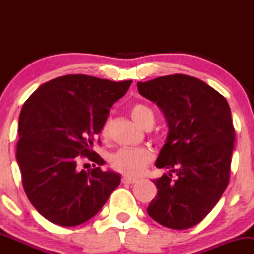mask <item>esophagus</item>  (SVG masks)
Returning a JSON list of instances; mask_svg holds the SVG:
<instances>
[{
	"label": "esophagus",
	"mask_w": 254,
	"mask_h": 254,
	"mask_svg": "<svg viewBox=\"0 0 254 254\" xmlns=\"http://www.w3.org/2000/svg\"><path fill=\"white\" fill-rule=\"evenodd\" d=\"M122 183H123V184H133V183H136V179L124 176L123 178H122Z\"/></svg>",
	"instance_id": "esophagus-1"
}]
</instances>
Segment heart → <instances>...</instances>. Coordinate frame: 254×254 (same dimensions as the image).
Returning a JSON list of instances; mask_svg holds the SVG:
<instances>
[{
    "instance_id": "1",
    "label": "heart",
    "mask_w": 254,
    "mask_h": 254,
    "mask_svg": "<svg viewBox=\"0 0 254 254\" xmlns=\"http://www.w3.org/2000/svg\"><path fill=\"white\" fill-rule=\"evenodd\" d=\"M131 117L141 127L147 124H154V113L149 107L143 104H136L131 109ZM109 132V122L104 124L101 133L107 136ZM153 160L150 150L145 148H123L111 156V166L116 171L121 172L127 177H138L143 174L147 166Z\"/></svg>"
}]
</instances>
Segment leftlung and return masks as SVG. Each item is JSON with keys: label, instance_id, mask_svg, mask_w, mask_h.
<instances>
[{"label": "left lung", "instance_id": "1", "mask_svg": "<svg viewBox=\"0 0 254 254\" xmlns=\"http://www.w3.org/2000/svg\"><path fill=\"white\" fill-rule=\"evenodd\" d=\"M137 88L168 124L155 165L170 172L153 179L157 194L148 215L167 228H191L212 210L229 183L235 141L229 105L204 81L183 74L137 82Z\"/></svg>", "mask_w": 254, "mask_h": 254}]
</instances>
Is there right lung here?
<instances>
[{
  "instance_id": "add662e5",
  "label": "right lung",
  "mask_w": 254,
  "mask_h": 254,
  "mask_svg": "<svg viewBox=\"0 0 254 254\" xmlns=\"http://www.w3.org/2000/svg\"><path fill=\"white\" fill-rule=\"evenodd\" d=\"M132 81L65 75L40 84L19 117L16 161L32 205L50 222L74 227L98 214L121 183L119 173L101 171L92 150L112 105ZM83 156L95 168L80 170Z\"/></svg>"
}]
</instances>
